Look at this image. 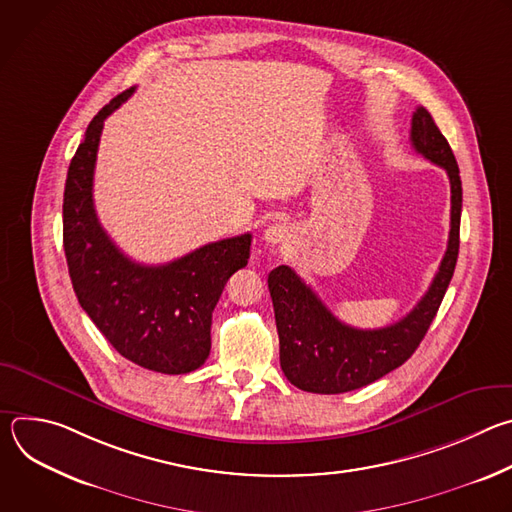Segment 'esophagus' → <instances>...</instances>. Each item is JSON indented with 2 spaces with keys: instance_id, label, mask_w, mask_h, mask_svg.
Returning a JSON list of instances; mask_svg holds the SVG:
<instances>
[{
  "instance_id": "esophagus-1",
  "label": "esophagus",
  "mask_w": 512,
  "mask_h": 512,
  "mask_svg": "<svg viewBox=\"0 0 512 512\" xmlns=\"http://www.w3.org/2000/svg\"><path fill=\"white\" fill-rule=\"evenodd\" d=\"M289 237V227L285 223H273L263 231V239L271 245H277Z\"/></svg>"
}]
</instances>
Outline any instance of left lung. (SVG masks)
<instances>
[{
	"label": "left lung",
	"mask_w": 512,
	"mask_h": 512,
	"mask_svg": "<svg viewBox=\"0 0 512 512\" xmlns=\"http://www.w3.org/2000/svg\"><path fill=\"white\" fill-rule=\"evenodd\" d=\"M411 145L425 160L448 172L452 212L448 249L440 269L425 296L405 318L377 330L352 328L340 322L291 267L279 265L267 277L279 334L281 371L302 391L338 395L375 383L415 352L440 310L458 261L462 180L448 139L425 107H417L413 113Z\"/></svg>",
	"instance_id": "left-lung-1"
}]
</instances>
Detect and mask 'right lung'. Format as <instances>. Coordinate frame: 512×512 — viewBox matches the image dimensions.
Returning a JSON list of instances; mask_svg holds the SVG:
<instances>
[{"label": "right lung", "mask_w": 512, "mask_h": 512, "mask_svg": "<svg viewBox=\"0 0 512 512\" xmlns=\"http://www.w3.org/2000/svg\"><path fill=\"white\" fill-rule=\"evenodd\" d=\"M131 93L93 117L68 166L64 255L81 308L111 346L143 369L184 375L210 354L212 310L229 277L247 265L251 235L208 243L166 265H141L117 249L95 212L93 174L103 123Z\"/></svg>", "instance_id": "right-lung-1"}]
</instances>
